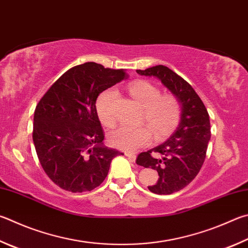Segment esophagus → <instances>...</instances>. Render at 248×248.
<instances>
[{
	"label": "esophagus",
	"instance_id": "obj_1",
	"mask_svg": "<svg viewBox=\"0 0 248 248\" xmlns=\"http://www.w3.org/2000/svg\"><path fill=\"white\" fill-rule=\"evenodd\" d=\"M124 155L127 156V157H129V158L131 159L132 161H134V160H136V158H137V155L132 154V153H128V152H125V153H124Z\"/></svg>",
	"mask_w": 248,
	"mask_h": 248
}]
</instances>
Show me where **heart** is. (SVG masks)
Masks as SVG:
<instances>
[{"label": "heart", "instance_id": "b5f03b06", "mask_svg": "<svg viewBox=\"0 0 248 248\" xmlns=\"http://www.w3.org/2000/svg\"><path fill=\"white\" fill-rule=\"evenodd\" d=\"M128 91L143 107L141 120L146 121L157 140L167 138L177 129L181 119V104L177 96L170 93L161 94L156 85L146 80L133 81L129 84ZM116 100L117 92L114 89L105 90L96 98L95 108L98 119L106 127H112L116 123L114 115ZM148 127L121 125L108 134V141L110 145L120 150L136 151L150 143L152 132Z\"/></svg>", "mask_w": 248, "mask_h": 248}]
</instances>
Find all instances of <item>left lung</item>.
Here are the masks:
<instances>
[{"instance_id":"left-lung-1","label":"left lung","mask_w":248,"mask_h":248,"mask_svg":"<svg viewBox=\"0 0 248 248\" xmlns=\"http://www.w3.org/2000/svg\"><path fill=\"white\" fill-rule=\"evenodd\" d=\"M137 73L158 78L181 104V120L177 131L168 141L140 153L137 157L138 165L158 172V180L148 190L159 195L172 194L188 186L204 164L211 137L208 111L191 84L168 67L157 65ZM153 154L159 157L153 156Z\"/></svg>"}]
</instances>
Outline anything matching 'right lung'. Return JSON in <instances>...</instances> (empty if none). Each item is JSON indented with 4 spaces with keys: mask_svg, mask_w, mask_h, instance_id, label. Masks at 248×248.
Here are the masks:
<instances>
[{
    "mask_svg": "<svg viewBox=\"0 0 248 248\" xmlns=\"http://www.w3.org/2000/svg\"><path fill=\"white\" fill-rule=\"evenodd\" d=\"M128 77L123 69L89 62L62 74L39 101L32 139L40 164L62 190L92 191L104 181L114 157L103 145L95 103L100 93Z\"/></svg>",
    "mask_w": 248,
    "mask_h": 248,
    "instance_id": "1",
    "label": "right lung"
}]
</instances>
